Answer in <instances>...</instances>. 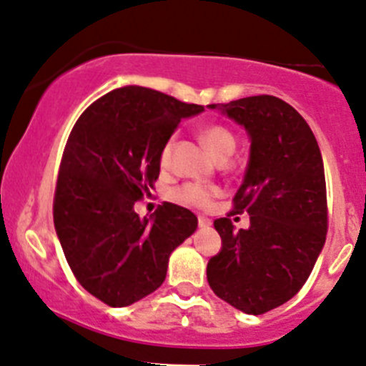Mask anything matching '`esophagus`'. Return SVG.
<instances>
[{
  "mask_svg": "<svg viewBox=\"0 0 366 366\" xmlns=\"http://www.w3.org/2000/svg\"><path fill=\"white\" fill-rule=\"evenodd\" d=\"M207 226H212V220L204 215H199V228H207Z\"/></svg>",
  "mask_w": 366,
  "mask_h": 366,
  "instance_id": "obj_1",
  "label": "esophagus"
}]
</instances>
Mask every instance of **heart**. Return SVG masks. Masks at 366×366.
<instances>
[{
	"mask_svg": "<svg viewBox=\"0 0 366 366\" xmlns=\"http://www.w3.org/2000/svg\"><path fill=\"white\" fill-rule=\"evenodd\" d=\"M202 142L209 147L217 159H229L235 151V137L229 129L222 126H207L204 127L202 133H200ZM173 146H175V138L171 137L166 144L162 146L159 154L160 166L166 169L171 164V157H173ZM220 193L219 187L215 186H204V184L197 182H186L177 186L175 189L171 191V199L177 200V202L184 204V206L191 207H207L212 204V200L215 199Z\"/></svg>",
	"mask_w": 366,
	"mask_h": 366,
	"instance_id": "1",
	"label": "heart"
}]
</instances>
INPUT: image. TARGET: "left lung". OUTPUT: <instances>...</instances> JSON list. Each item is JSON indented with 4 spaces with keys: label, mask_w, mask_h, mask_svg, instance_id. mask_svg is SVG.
Returning <instances> with one entry per match:
<instances>
[{
    "label": "left lung",
    "mask_w": 366,
    "mask_h": 366,
    "mask_svg": "<svg viewBox=\"0 0 366 366\" xmlns=\"http://www.w3.org/2000/svg\"><path fill=\"white\" fill-rule=\"evenodd\" d=\"M209 107L244 126L252 147L229 212H248L250 228L235 232L229 215L213 222L222 248L207 262V282L237 310L261 315L297 294L327 240L322 157L310 126L281 98L259 94Z\"/></svg>",
    "instance_id": "left-lung-1"
}]
</instances>
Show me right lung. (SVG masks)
Masks as SVG:
<instances>
[{
	"mask_svg": "<svg viewBox=\"0 0 366 366\" xmlns=\"http://www.w3.org/2000/svg\"><path fill=\"white\" fill-rule=\"evenodd\" d=\"M204 111L153 89H114L80 114L56 180L54 228L76 281L105 305H133L166 279L171 252L197 229V217L162 202L140 219L159 154L179 122Z\"/></svg>",
	"mask_w": 366,
	"mask_h": 366,
	"instance_id": "obj_1",
	"label": "right lung"
}]
</instances>
